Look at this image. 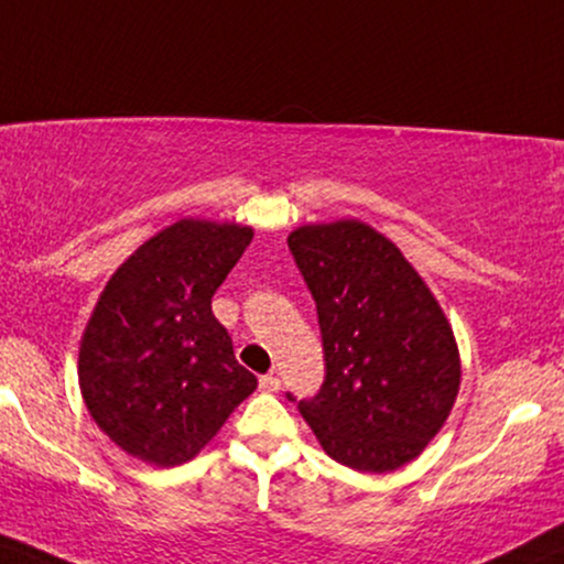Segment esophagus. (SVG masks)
<instances>
[{
    "instance_id": "34e87169",
    "label": "esophagus",
    "mask_w": 564,
    "mask_h": 564,
    "mask_svg": "<svg viewBox=\"0 0 564 564\" xmlns=\"http://www.w3.org/2000/svg\"><path fill=\"white\" fill-rule=\"evenodd\" d=\"M259 387L263 389V392L274 394V392H280L282 381H280V377H274V373H267V377H261V379H259Z\"/></svg>"
}]
</instances>
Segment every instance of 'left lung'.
Listing matches in <instances>:
<instances>
[{"mask_svg": "<svg viewBox=\"0 0 564 564\" xmlns=\"http://www.w3.org/2000/svg\"><path fill=\"white\" fill-rule=\"evenodd\" d=\"M288 246L316 301L326 360L322 389L297 410L332 460L360 474L398 470L440 434L460 389L447 316L366 221L303 225Z\"/></svg>", "mask_w": 564, "mask_h": 564, "instance_id": "obj_1", "label": "left lung"}]
</instances>
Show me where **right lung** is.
Returning <instances> with one entry per match:
<instances>
[{
  "label": "right lung",
  "mask_w": 564,
  "mask_h": 564,
  "mask_svg": "<svg viewBox=\"0 0 564 564\" xmlns=\"http://www.w3.org/2000/svg\"><path fill=\"white\" fill-rule=\"evenodd\" d=\"M250 240L253 229L235 221L180 219L99 295L80 339V394L96 426L138 460H193L259 384L212 314Z\"/></svg>",
  "instance_id": "obj_1"
}]
</instances>
